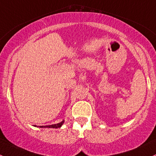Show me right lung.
<instances>
[{"mask_svg": "<svg viewBox=\"0 0 156 156\" xmlns=\"http://www.w3.org/2000/svg\"><path fill=\"white\" fill-rule=\"evenodd\" d=\"M64 120L62 122H61L60 123H58V124H55V125H52V126H39L40 128H60L61 126L63 125L64 123Z\"/></svg>", "mask_w": 156, "mask_h": 156, "instance_id": "obj_1", "label": "right lung"}]
</instances>
